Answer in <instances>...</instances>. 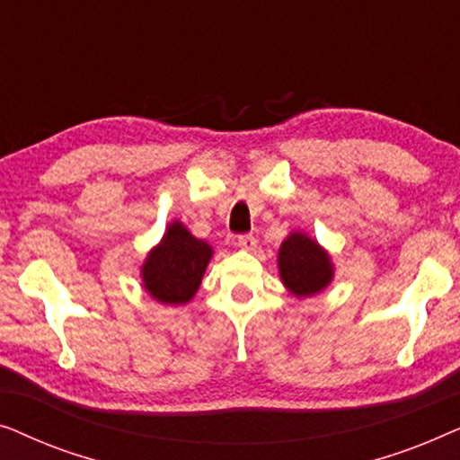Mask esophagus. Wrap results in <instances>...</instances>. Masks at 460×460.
Wrapping results in <instances>:
<instances>
[{"instance_id": "esophagus-1", "label": "esophagus", "mask_w": 460, "mask_h": 460, "mask_svg": "<svg viewBox=\"0 0 460 460\" xmlns=\"http://www.w3.org/2000/svg\"><path fill=\"white\" fill-rule=\"evenodd\" d=\"M238 247L244 249V251H253L257 247V238L251 236V234H244V236H238Z\"/></svg>"}]
</instances>
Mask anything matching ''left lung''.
I'll return each mask as SVG.
<instances>
[{"label": "left lung", "mask_w": 460, "mask_h": 460, "mask_svg": "<svg viewBox=\"0 0 460 460\" xmlns=\"http://www.w3.org/2000/svg\"><path fill=\"white\" fill-rule=\"evenodd\" d=\"M279 274L293 297L305 299L323 293L335 279V266L323 244L310 234L293 230L279 249Z\"/></svg>", "instance_id": "obj_1"}]
</instances>
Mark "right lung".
I'll use <instances>...</instances> for the list:
<instances>
[{
	"label": "right lung",
	"instance_id": "right-lung-1",
	"mask_svg": "<svg viewBox=\"0 0 460 460\" xmlns=\"http://www.w3.org/2000/svg\"><path fill=\"white\" fill-rule=\"evenodd\" d=\"M211 257V244L194 236L180 219H173L142 263L144 291L163 305L188 304L197 295Z\"/></svg>",
	"mask_w": 460,
	"mask_h": 460
}]
</instances>
